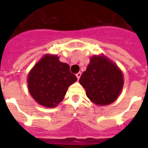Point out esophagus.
<instances>
[{"instance_id":"1","label":"esophagus","mask_w":148,"mask_h":148,"mask_svg":"<svg viewBox=\"0 0 148 148\" xmlns=\"http://www.w3.org/2000/svg\"><path fill=\"white\" fill-rule=\"evenodd\" d=\"M81 75H82V73H81V72H78L77 74H76V77H77V80H79V78H80Z\"/></svg>"}]
</instances>
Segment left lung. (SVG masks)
<instances>
[{"mask_svg":"<svg viewBox=\"0 0 148 148\" xmlns=\"http://www.w3.org/2000/svg\"><path fill=\"white\" fill-rule=\"evenodd\" d=\"M79 82L93 103L106 106L115 101L123 87V75L117 66L104 56H93Z\"/></svg>","mask_w":148,"mask_h":148,"instance_id":"obj_1","label":"left lung"}]
</instances>
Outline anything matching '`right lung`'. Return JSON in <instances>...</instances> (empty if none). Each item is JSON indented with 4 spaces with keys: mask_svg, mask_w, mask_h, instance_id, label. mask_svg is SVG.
Masks as SVG:
<instances>
[{
    "mask_svg": "<svg viewBox=\"0 0 148 148\" xmlns=\"http://www.w3.org/2000/svg\"><path fill=\"white\" fill-rule=\"evenodd\" d=\"M77 81L67 63L61 62L56 55H45L30 71L28 90L41 106L53 108L64 98L68 87Z\"/></svg>",
    "mask_w": 148,
    "mask_h": 148,
    "instance_id": "add662e5",
    "label": "right lung"
}]
</instances>
